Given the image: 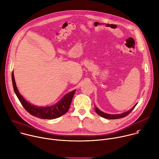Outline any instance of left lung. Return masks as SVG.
<instances>
[{"label":"left lung","instance_id":"left-lung-1","mask_svg":"<svg viewBox=\"0 0 159 159\" xmlns=\"http://www.w3.org/2000/svg\"><path fill=\"white\" fill-rule=\"evenodd\" d=\"M137 106V104H136L134 106H133L129 111L126 112H124V113H122V114H120V115H109V114H106V113H104L102 111H101L97 107L95 106V111L96 112L97 114L99 116H101V117L102 118H107V119H111V120H116V119H119V118H123V117H125L127 115H128L129 113L131 112V111H133L134 109V108L135 107V106Z\"/></svg>","mask_w":159,"mask_h":159}]
</instances>
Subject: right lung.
<instances>
[{
	"label": "right lung",
	"mask_w": 159,
	"mask_h": 159,
	"mask_svg": "<svg viewBox=\"0 0 159 159\" xmlns=\"http://www.w3.org/2000/svg\"><path fill=\"white\" fill-rule=\"evenodd\" d=\"M12 81L14 92L21 103L22 106L30 115L41 119H55L65 115L69 111L75 90L66 94L63 99L55 105L49 107H36L27 102L19 93L13 73L12 74Z\"/></svg>",
	"instance_id": "obj_1"
}]
</instances>
